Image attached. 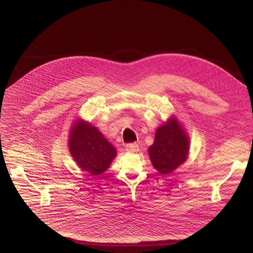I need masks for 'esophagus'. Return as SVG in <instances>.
<instances>
[{
    "instance_id": "obj_1",
    "label": "esophagus",
    "mask_w": 253,
    "mask_h": 253,
    "mask_svg": "<svg viewBox=\"0 0 253 253\" xmlns=\"http://www.w3.org/2000/svg\"><path fill=\"white\" fill-rule=\"evenodd\" d=\"M126 150L130 152H137L139 151V146L137 143H130L126 145Z\"/></svg>"
}]
</instances>
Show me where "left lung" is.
<instances>
[{
	"mask_svg": "<svg viewBox=\"0 0 253 253\" xmlns=\"http://www.w3.org/2000/svg\"><path fill=\"white\" fill-rule=\"evenodd\" d=\"M188 149V137L172 118L157 128L154 143L149 147V156L158 172L169 174L185 161Z\"/></svg>",
	"mask_w": 253,
	"mask_h": 253,
	"instance_id": "left-lung-1",
	"label": "left lung"
}]
</instances>
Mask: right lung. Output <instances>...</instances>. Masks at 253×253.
I'll list each match as a JSON object with an SVG mask.
<instances>
[{"instance_id": "1", "label": "right lung", "mask_w": 253, "mask_h": 253, "mask_svg": "<svg viewBox=\"0 0 253 253\" xmlns=\"http://www.w3.org/2000/svg\"><path fill=\"white\" fill-rule=\"evenodd\" d=\"M69 147L72 157L80 168L91 175H99L106 171L116 156L115 148L101 132L81 121L72 127Z\"/></svg>"}]
</instances>
